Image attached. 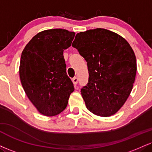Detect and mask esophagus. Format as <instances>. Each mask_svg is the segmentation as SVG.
<instances>
[{
  "label": "esophagus",
  "mask_w": 152,
  "mask_h": 152,
  "mask_svg": "<svg viewBox=\"0 0 152 152\" xmlns=\"http://www.w3.org/2000/svg\"><path fill=\"white\" fill-rule=\"evenodd\" d=\"M72 81H73V83H74V85H76V84L78 83V78H77V77H74V78H73Z\"/></svg>",
  "instance_id": "esophagus-1"
}]
</instances>
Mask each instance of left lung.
Masks as SVG:
<instances>
[{"mask_svg":"<svg viewBox=\"0 0 152 152\" xmlns=\"http://www.w3.org/2000/svg\"><path fill=\"white\" fill-rule=\"evenodd\" d=\"M72 47L87 61L88 83L81 90L87 109L98 116L115 114L136 76V56L129 44L115 32L97 28L78 33Z\"/></svg>","mask_w":152,"mask_h":152,"instance_id":"left-lung-1","label":"left lung"}]
</instances>
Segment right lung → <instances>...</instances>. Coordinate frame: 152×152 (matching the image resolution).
I'll return each mask as SVG.
<instances>
[{
	"label": "right lung",
	"mask_w": 152,
	"mask_h": 152,
	"mask_svg": "<svg viewBox=\"0 0 152 152\" xmlns=\"http://www.w3.org/2000/svg\"><path fill=\"white\" fill-rule=\"evenodd\" d=\"M74 36L75 32L63 29L44 30L34 36L22 52V86L34 107L45 116L61 113L74 91L63 55Z\"/></svg>",
	"instance_id": "obj_1"
}]
</instances>
